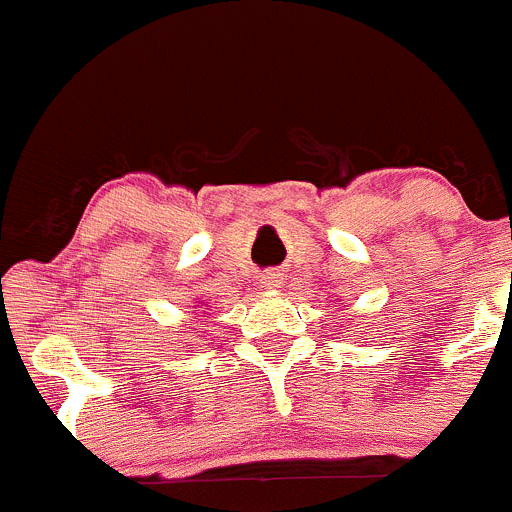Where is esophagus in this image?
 I'll return each instance as SVG.
<instances>
[{"label":"esophagus","mask_w":512,"mask_h":512,"mask_svg":"<svg viewBox=\"0 0 512 512\" xmlns=\"http://www.w3.org/2000/svg\"><path fill=\"white\" fill-rule=\"evenodd\" d=\"M258 283H261V288H266V291H273V288H281V276H278V273H263Z\"/></svg>","instance_id":"34e87169"}]
</instances>
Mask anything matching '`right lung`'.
<instances>
[{
    "label": "right lung",
    "instance_id": "right-lung-1",
    "mask_svg": "<svg viewBox=\"0 0 512 512\" xmlns=\"http://www.w3.org/2000/svg\"><path fill=\"white\" fill-rule=\"evenodd\" d=\"M196 303H199V306H196V308H201V306H204V301H196Z\"/></svg>",
    "mask_w": 512,
    "mask_h": 512
}]
</instances>
